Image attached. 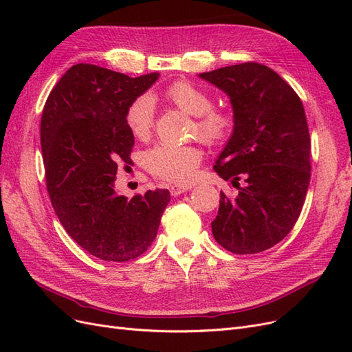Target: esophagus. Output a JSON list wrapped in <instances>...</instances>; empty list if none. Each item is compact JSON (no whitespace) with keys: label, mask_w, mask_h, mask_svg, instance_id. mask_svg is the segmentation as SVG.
Returning <instances> with one entry per match:
<instances>
[{"label":"esophagus","mask_w":352,"mask_h":352,"mask_svg":"<svg viewBox=\"0 0 352 352\" xmlns=\"http://www.w3.org/2000/svg\"><path fill=\"white\" fill-rule=\"evenodd\" d=\"M188 189H190V188L189 186H172L170 188V194H172L173 197H179L180 194L186 192Z\"/></svg>","instance_id":"1"}]
</instances>
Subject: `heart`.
Returning <instances> with one entry per match:
<instances>
[{
	"label": "heart",
	"instance_id": "obj_1",
	"mask_svg": "<svg viewBox=\"0 0 352 352\" xmlns=\"http://www.w3.org/2000/svg\"><path fill=\"white\" fill-rule=\"evenodd\" d=\"M166 97L177 109L197 117L195 135L208 145H223L233 129L235 114L230 109L212 107L211 95L189 80H176L166 89ZM154 100L141 95L127 105L124 123L140 141L150 138L154 127ZM145 167L158 177L177 185H189L198 175L202 151L197 145L158 144L144 157Z\"/></svg>",
	"mask_w": 352,
	"mask_h": 352
}]
</instances>
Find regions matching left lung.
<instances>
[{
	"label": "left lung",
	"instance_id": "obj_1",
	"mask_svg": "<svg viewBox=\"0 0 352 352\" xmlns=\"http://www.w3.org/2000/svg\"><path fill=\"white\" fill-rule=\"evenodd\" d=\"M199 78L229 95L235 114V129L214 170L238 188V195L220 192L212 235L233 254L265 251L292 230L310 185L311 142L304 105L278 73L255 61Z\"/></svg>",
	"mask_w": 352,
	"mask_h": 352
}]
</instances>
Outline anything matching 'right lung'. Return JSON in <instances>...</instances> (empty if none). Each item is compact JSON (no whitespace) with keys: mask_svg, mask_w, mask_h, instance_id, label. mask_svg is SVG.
I'll return each mask as SVG.
<instances>
[{"mask_svg":"<svg viewBox=\"0 0 352 352\" xmlns=\"http://www.w3.org/2000/svg\"><path fill=\"white\" fill-rule=\"evenodd\" d=\"M158 73L126 76L95 65L70 67L50 92L41 117L47 189L63 228L91 255L129 261L157 236L167 189L127 199L114 189L117 167L131 164L135 144L124 123L127 105Z\"/></svg>","mask_w":352,"mask_h":352,"instance_id":"obj_1","label":"right lung"}]
</instances>
